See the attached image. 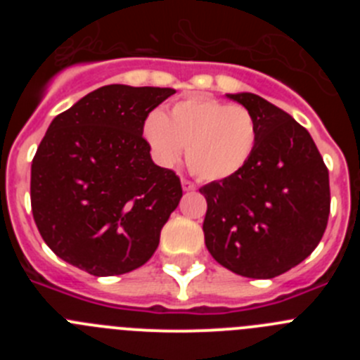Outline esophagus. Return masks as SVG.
<instances>
[{"label":"esophagus","instance_id":"34e87169","mask_svg":"<svg viewBox=\"0 0 360 360\" xmlns=\"http://www.w3.org/2000/svg\"><path fill=\"white\" fill-rule=\"evenodd\" d=\"M182 187H184V191H195L196 189L195 184L191 182V180H187V178H182Z\"/></svg>","mask_w":360,"mask_h":360}]
</instances>
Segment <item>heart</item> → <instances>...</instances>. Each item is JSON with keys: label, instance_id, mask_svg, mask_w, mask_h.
I'll return each instance as SVG.
<instances>
[{"label": "heart", "instance_id": "b5f03b06", "mask_svg": "<svg viewBox=\"0 0 360 360\" xmlns=\"http://www.w3.org/2000/svg\"><path fill=\"white\" fill-rule=\"evenodd\" d=\"M144 136L160 165L176 164L187 148V164L202 180H224L243 169L256 148V120L247 108L216 101L186 98L165 117L153 111Z\"/></svg>", "mask_w": 360, "mask_h": 360}]
</instances>
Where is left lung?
I'll return each instance as SVG.
<instances>
[{
    "instance_id": "1",
    "label": "left lung",
    "mask_w": 360,
    "mask_h": 360,
    "mask_svg": "<svg viewBox=\"0 0 360 360\" xmlns=\"http://www.w3.org/2000/svg\"><path fill=\"white\" fill-rule=\"evenodd\" d=\"M256 120L252 157L232 176L200 189L203 234L216 262L234 274L270 279L299 265L328 224V169L310 133L259 95L229 94Z\"/></svg>"
}]
</instances>
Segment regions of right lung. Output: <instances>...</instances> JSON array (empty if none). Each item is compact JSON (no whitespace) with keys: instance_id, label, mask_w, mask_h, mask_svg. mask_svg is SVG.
Masks as SVG:
<instances>
[{"instance_id":"right-lung-1","label":"right lung","mask_w":360,"mask_h":360,"mask_svg":"<svg viewBox=\"0 0 360 360\" xmlns=\"http://www.w3.org/2000/svg\"><path fill=\"white\" fill-rule=\"evenodd\" d=\"M173 88L108 84L63 111L32 160V214L44 243L91 276H119L155 254L182 184L151 160L144 122Z\"/></svg>"}]
</instances>
